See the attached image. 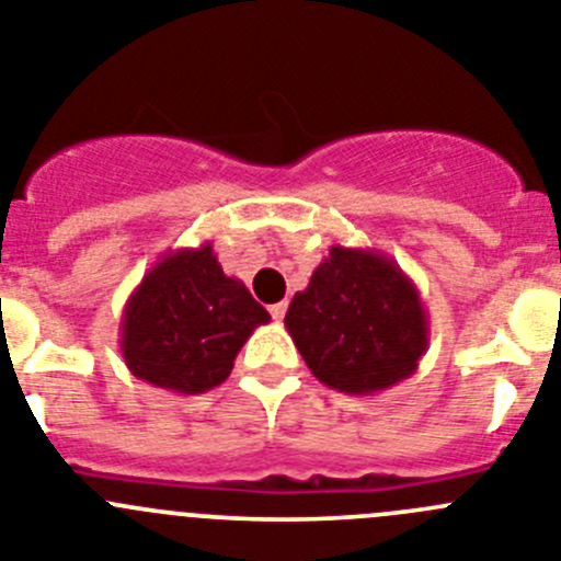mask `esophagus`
I'll use <instances>...</instances> for the list:
<instances>
[{
    "label": "esophagus",
    "mask_w": 561,
    "mask_h": 561,
    "mask_svg": "<svg viewBox=\"0 0 561 561\" xmlns=\"http://www.w3.org/2000/svg\"><path fill=\"white\" fill-rule=\"evenodd\" d=\"M287 312V301H276V305H271V316L276 318V321H282Z\"/></svg>",
    "instance_id": "1"
}]
</instances>
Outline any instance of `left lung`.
Returning <instances> with one entry per match:
<instances>
[{"mask_svg":"<svg viewBox=\"0 0 561 561\" xmlns=\"http://www.w3.org/2000/svg\"><path fill=\"white\" fill-rule=\"evenodd\" d=\"M318 382L343 393L386 391L419 368L431 343L425 301L397 260L332 245L285 316Z\"/></svg>","mask_w":561,"mask_h":561,"instance_id":"1","label":"left lung"}]
</instances>
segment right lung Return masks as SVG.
Instances as JSON below:
<instances>
[{
	"instance_id": "1",
	"label": "right lung",
	"mask_w": 561,
	"mask_h": 561,
	"mask_svg": "<svg viewBox=\"0 0 561 561\" xmlns=\"http://www.w3.org/2000/svg\"><path fill=\"white\" fill-rule=\"evenodd\" d=\"M268 321L249 287L224 274L211 243L170 249L125 301L119 350L139 380L204 393L231 375L237 352Z\"/></svg>"
}]
</instances>
